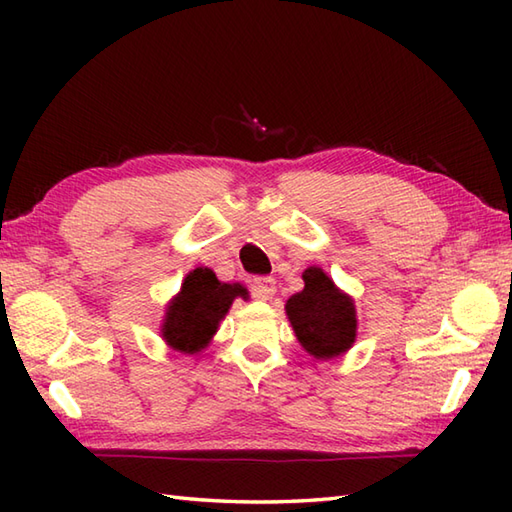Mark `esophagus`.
Masks as SVG:
<instances>
[{"instance_id": "obj_1", "label": "esophagus", "mask_w": 512, "mask_h": 512, "mask_svg": "<svg viewBox=\"0 0 512 512\" xmlns=\"http://www.w3.org/2000/svg\"><path fill=\"white\" fill-rule=\"evenodd\" d=\"M277 292V286H275V279L273 277H255L253 279V295L257 299H273V295Z\"/></svg>"}]
</instances>
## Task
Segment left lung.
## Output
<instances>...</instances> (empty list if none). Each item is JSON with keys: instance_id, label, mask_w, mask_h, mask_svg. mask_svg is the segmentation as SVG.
Listing matches in <instances>:
<instances>
[{"instance_id": "left-lung-1", "label": "left lung", "mask_w": 512, "mask_h": 512, "mask_svg": "<svg viewBox=\"0 0 512 512\" xmlns=\"http://www.w3.org/2000/svg\"><path fill=\"white\" fill-rule=\"evenodd\" d=\"M301 277L306 286L286 301L288 321L303 350L317 361H330L356 343L354 299L323 268L310 266Z\"/></svg>"}]
</instances>
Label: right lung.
Returning <instances> with one entry per match:
<instances>
[{"mask_svg": "<svg viewBox=\"0 0 512 512\" xmlns=\"http://www.w3.org/2000/svg\"><path fill=\"white\" fill-rule=\"evenodd\" d=\"M248 299L242 284H224L211 268H193L182 279L176 297H171L160 323V336L171 350L200 354L209 347L233 301Z\"/></svg>", "mask_w": 512, "mask_h": 512, "instance_id": "obj_1", "label": "right lung"}]
</instances>
